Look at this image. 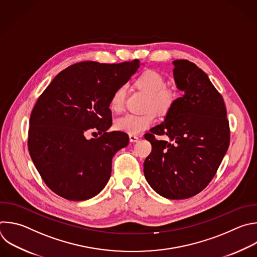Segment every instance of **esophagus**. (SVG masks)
<instances>
[{
  "mask_svg": "<svg viewBox=\"0 0 257 257\" xmlns=\"http://www.w3.org/2000/svg\"><path fill=\"white\" fill-rule=\"evenodd\" d=\"M129 139H130V141H131V142H136V141H138L139 137H138V136H136V135H132V134H130V135H129Z\"/></svg>",
  "mask_w": 257,
  "mask_h": 257,
  "instance_id": "1",
  "label": "esophagus"
}]
</instances>
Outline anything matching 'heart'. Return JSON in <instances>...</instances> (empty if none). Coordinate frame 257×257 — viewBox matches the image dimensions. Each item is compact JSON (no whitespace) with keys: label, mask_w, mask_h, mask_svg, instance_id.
Returning <instances> with one entry per match:
<instances>
[{"label":"heart","mask_w":257,"mask_h":257,"mask_svg":"<svg viewBox=\"0 0 257 257\" xmlns=\"http://www.w3.org/2000/svg\"><path fill=\"white\" fill-rule=\"evenodd\" d=\"M135 85L139 90L148 94V108L159 114H164L172 108L175 102V96L164 88L165 79L158 71L154 69L144 70L135 79ZM126 92L125 85H121L114 91L110 99V108L113 111L119 112L122 110ZM154 122L155 116L152 113L144 115L126 114L116 120L115 127L120 131L135 135L152 126Z\"/></svg>","instance_id":"b5f03b06"}]
</instances>
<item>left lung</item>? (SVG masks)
I'll return each instance as SVG.
<instances>
[{"label": "left lung", "instance_id": "obj_1", "mask_svg": "<svg viewBox=\"0 0 257 257\" xmlns=\"http://www.w3.org/2000/svg\"><path fill=\"white\" fill-rule=\"evenodd\" d=\"M177 88L164 121L144 135L152 151L144 161V176L160 196L182 200L196 196L212 181L230 143L224 100L208 75L195 63L173 61ZM155 135H165L158 141Z\"/></svg>", "mask_w": 257, "mask_h": 257}]
</instances>
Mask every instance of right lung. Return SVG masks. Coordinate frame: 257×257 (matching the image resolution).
<instances>
[{
	"label": "right lung",
	"mask_w": 257,
	"mask_h": 257,
	"mask_svg": "<svg viewBox=\"0 0 257 257\" xmlns=\"http://www.w3.org/2000/svg\"><path fill=\"white\" fill-rule=\"evenodd\" d=\"M140 67L134 59L117 64L82 61L59 72L35 104L28 149L46 186L69 201H84L106 187L112 158L129 137L112 126L110 99ZM90 131L98 139L88 140Z\"/></svg>",
	"instance_id": "obj_1"
}]
</instances>
